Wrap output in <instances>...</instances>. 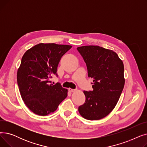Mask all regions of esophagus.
<instances>
[{
	"instance_id": "obj_1",
	"label": "esophagus",
	"mask_w": 147,
	"mask_h": 147,
	"mask_svg": "<svg viewBox=\"0 0 147 147\" xmlns=\"http://www.w3.org/2000/svg\"><path fill=\"white\" fill-rule=\"evenodd\" d=\"M68 90L70 92H74L75 91H76V89H71V88H68Z\"/></svg>"
}]
</instances>
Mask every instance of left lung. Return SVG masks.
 <instances>
[{"instance_id":"1","label":"left lung","mask_w":147,"mask_h":147,"mask_svg":"<svg viewBox=\"0 0 147 147\" xmlns=\"http://www.w3.org/2000/svg\"><path fill=\"white\" fill-rule=\"evenodd\" d=\"M78 51L86 63L93 90L83 91L85 102L79 107L82 116L89 120L106 117L116 105L125 86L124 65L117 54L99 46H83Z\"/></svg>"}]
</instances>
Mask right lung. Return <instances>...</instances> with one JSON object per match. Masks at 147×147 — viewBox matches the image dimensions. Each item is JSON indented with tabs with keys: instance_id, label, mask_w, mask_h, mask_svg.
Returning <instances> with one entry per match:
<instances>
[{
	"instance_id": "1",
	"label": "right lung",
	"mask_w": 147,
	"mask_h": 147,
	"mask_svg": "<svg viewBox=\"0 0 147 147\" xmlns=\"http://www.w3.org/2000/svg\"><path fill=\"white\" fill-rule=\"evenodd\" d=\"M72 47L55 43H39L27 50L22 57L17 71V83L21 98L36 114L46 115L55 111L67 96L68 90L58 83L51 84L57 76L61 57Z\"/></svg>"
}]
</instances>
